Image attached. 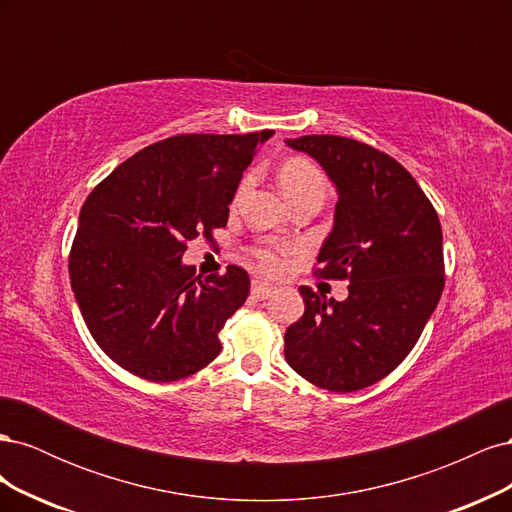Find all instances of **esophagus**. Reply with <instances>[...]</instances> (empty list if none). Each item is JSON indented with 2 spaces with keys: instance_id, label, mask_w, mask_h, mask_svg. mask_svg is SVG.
<instances>
[{
  "instance_id": "obj_1",
  "label": "esophagus",
  "mask_w": 512,
  "mask_h": 512,
  "mask_svg": "<svg viewBox=\"0 0 512 512\" xmlns=\"http://www.w3.org/2000/svg\"><path fill=\"white\" fill-rule=\"evenodd\" d=\"M252 294L256 299H269L271 294H273V286H269V284H265V282H254L252 284Z\"/></svg>"
}]
</instances>
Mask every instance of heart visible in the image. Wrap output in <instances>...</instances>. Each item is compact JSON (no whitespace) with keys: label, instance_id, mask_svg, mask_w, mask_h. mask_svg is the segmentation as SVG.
Masks as SVG:
<instances>
[{"label":"heart","instance_id":"obj_1","mask_svg":"<svg viewBox=\"0 0 512 512\" xmlns=\"http://www.w3.org/2000/svg\"><path fill=\"white\" fill-rule=\"evenodd\" d=\"M277 179H280V188H282L286 200H292V198H297L301 194H309V192L324 194V190H327V179H324L322 170L316 164L307 162L303 158L288 160L280 168V177ZM247 183H250L247 179L241 183L239 194H243ZM286 256H288V247H277V245H262V247H254L252 250V258L256 260V267L267 275L282 273V269L286 265Z\"/></svg>","mask_w":512,"mask_h":512}]
</instances>
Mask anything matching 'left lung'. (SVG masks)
Listing matches in <instances>:
<instances>
[{
	"label": "left lung",
	"mask_w": 512,
	"mask_h": 512,
	"mask_svg": "<svg viewBox=\"0 0 512 512\" xmlns=\"http://www.w3.org/2000/svg\"><path fill=\"white\" fill-rule=\"evenodd\" d=\"M286 145L312 156L337 192L316 275L350 282L344 301L299 288L305 314L286 329V361L320 389L361 391L406 359L438 307V213L408 170L374 147L331 134Z\"/></svg>",
	"instance_id": "obj_1"
}]
</instances>
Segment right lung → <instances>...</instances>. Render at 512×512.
Returning <instances> with one entry per match:
<instances>
[{"mask_svg": "<svg viewBox=\"0 0 512 512\" xmlns=\"http://www.w3.org/2000/svg\"><path fill=\"white\" fill-rule=\"evenodd\" d=\"M273 130L181 134L119 164L85 200L68 271L96 344L130 374L175 382L220 354L250 275L194 277L188 241L228 222L243 170Z\"/></svg>", "mask_w": 512, "mask_h": 512, "instance_id": "1", "label": "right lung"}]
</instances>
